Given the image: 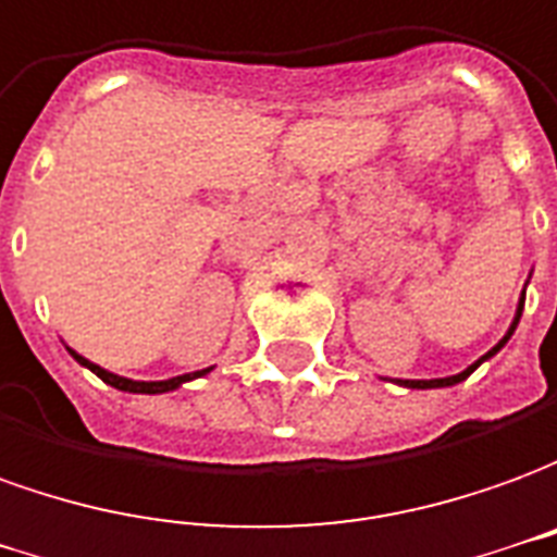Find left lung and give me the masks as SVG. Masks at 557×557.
Returning a JSON list of instances; mask_svg holds the SVG:
<instances>
[{"label": "left lung", "instance_id": "left-lung-1", "mask_svg": "<svg viewBox=\"0 0 557 557\" xmlns=\"http://www.w3.org/2000/svg\"><path fill=\"white\" fill-rule=\"evenodd\" d=\"M522 309H524V290H522V297H519V306H516V318H512V323H510V330H507V333H504V338H500L498 345H495V348L488 350V354H483V357H480V360L476 362H471V366H468V369H465V372H459V374H449V377H432V381H396L398 386H408V389H437V386H453V384H461V381H465V377H468V374L474 372L476 366H480V362H486L488 357H495V354H498L500 348H504V345H507V342H510V335L516 333V326H519V318H522Z\"/></svg>", "mask_w": 557, "mask_h": 557}]
</instances>
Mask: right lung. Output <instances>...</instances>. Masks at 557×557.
Here are the masks:
<instances>
[{"label":"right lung","instance_id":"right-lung-1","mask_svg":"<svg viewBox=\"0 0 557 557\" xmlns=\"http://www.w3.org/2000/svg\"><path fill=\"white\" fill-rule=\"evenodd\" d=\"M69 354L74 357V360L81 362V366H86L89 372H96L104 384L116 386V389H122V393H146V396H159V393H171V389H180L183 384H188V381H195V377H203V374L209 372V369H200V372H191V374H176V377H168V381H132V377H120V374L108 372V369H101V366H96V362H89L86 357H81L77 350H71Z\"/></svg>","mask_w":557,"mask_h":557}]
</instances>
